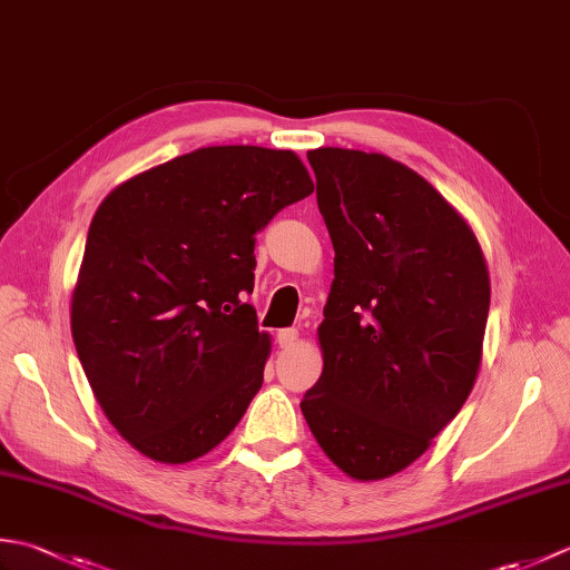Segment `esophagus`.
<instances>
[{
    "instance_id": "1",
    "label": "esophagus",
    "mask_w": 570,
    "mask_h": 570,
    "mask_svg": "<svg viewBox=\"0 0 570 570\" xmlns=\"http://www.w3.org/2000/svg\"><path fill=\"white\" fill-rule=\"evenodd\" d=\"M298 341V331L296 328H282L276 333V343L278 347H292Z\"/></svg>"
}]
</instances>
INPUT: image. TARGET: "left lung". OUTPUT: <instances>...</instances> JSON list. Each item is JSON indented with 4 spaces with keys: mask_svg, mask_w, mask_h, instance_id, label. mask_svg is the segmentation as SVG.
Listing matches in <instances>:
<instances>
[{
    "mask_svg": "<svg viewBox=\"0 0 570 570\" xmlns=\"http://www.w3.org/2000/svg\"><path fill=\"white\" fill-rule=\"evenodd\" d=\"M335 249L311 433L355 480L426 451L475 384L490 311L475 235L429 180L382 154L308 151Z\"/></svg>",
    "mask_w": 570,
    "mask_h": 570,
    "instance_id": "left-lung-1",
    "label": "left lung"
}]
</instances>
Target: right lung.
I'll use <instances>...</instances> for the list:
<instances>
[{"mask_svg": "<svg viewBox=\"0 0 570 570\" xmlns=\"http://www.w3.org/2000/svg\"><path fill=\"white\" fill-rule=\"evenodd\" d=\"M313 193L294 151L208 147L117 186L95 213L70 328L95 399L151 460L227 439L264 382L269 335L245 304L254 242Z\"/></svg>", "mask_w": 570, "mask_h": 570, "instance_id": "1", "label": "right lung"}]
</instances>
